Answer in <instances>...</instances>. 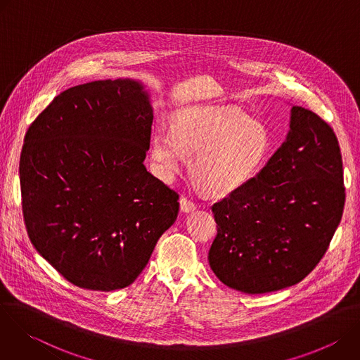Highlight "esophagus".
I'll return each mask as SVG.
<instances>
[{
  "label": "esophagus",
  "mask_w": 360,
  "mask_h": 360,
  "mask_svg": "<svg viewBox=\"0 0 360 360\" xmlns=\"http://www.w3.org/2000/svg\"><path fill=\"white\" fill-rule=\"evenodd\" d=\"M179 203H181V211H182V212H192V211H195V208H196V205H195L191 199H188V198H185V196L181 198Z\"/></svg>",
  "instance_id": "esophagus-1"
}]
</instances>
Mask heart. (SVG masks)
I'll list each match as a JSON object with an SVG mask.
<instances>
[{
	"instance_id": "1",
	"label": "heart",
	"mask_w": 360,
	"mask_h": 360,
	"mask_svg": "<svg viewBox=\"0 0 360 360\" xmlns=\"http://www.w3.org/2000/svg\"><path fill=\"white\" fill-rule=\"evenodd\" d=\"M266 128L233 110H200L175 120L172 134L158 129L152 160L165 176L181 168L182 155L193 158L191 174L208 193L228 195L246 186L271 153Z\"/></svg>"
}]
</instances>
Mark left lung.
Masks as SVG:
<instances>
[{
    "label": "left lung",
    "instance_id": "1",
    "mask_svg": "<svg viewBox=\"0 0 360 360\" xmlns=\"http://www.w3.org/2000/svg\"><path fill=\"white\" fill-rule=\"evenodd\" d=\"M345 196L332 127L292 107L288 138L262 171L212 205L218 233L208 259L214 274L252 295L296 285L326 253Z\"/></svg>",
    "mask_w": 360,
    "mask_h": 360
}]
</instances>
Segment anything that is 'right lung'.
I'll return each mask as SVG.
<instances>
[{
	"instance_id": "obj_1",
	"label": "right lung",
	"mask_w": 360,
	"mask_h": 360,
	"mask_svg": "<svg viewBox=\"0 0 360 360\" xmlns=\"http://www.w3.org/2000/svg\"><path fill=\"white\" fill-rule=\"evenodd\" d=\"M152 121L139 82L105 79L61 92L25 134L27 232L75 286H129L178 217V192L143 167Z\"/></svg>"
}]
</instances>
